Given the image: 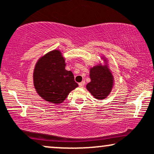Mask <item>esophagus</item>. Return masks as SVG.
I'll return each mask as SVG.
<instances>
[{"mask_svg": "<svg viewBox=\"0 0 154 154\" xmlns=\"http://www.w3.org/2000/svg\"><path fill=\"white\" fill-rule=\"evenodd\" d=\"M85 81H82V82L79 83V88H84V86H85Z\"/></svg>", "mask_w": 154, "mask_h": 154, "instance_id": "1", "label": "esophagus"}]
</instances>
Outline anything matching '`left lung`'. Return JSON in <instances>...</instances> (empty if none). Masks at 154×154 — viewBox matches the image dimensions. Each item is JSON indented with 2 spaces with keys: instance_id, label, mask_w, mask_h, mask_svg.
Listing matches in <instances>:
<instances>
[{
  "instance_id": "obj_1",
  "label": "left lung",
  "mask_w": 154,
  "mask_h": 154,
  "mask_svg": "<svg viewBox=\"0 0 154 154\" xmlns=\"http://www.w3.org/2000/svg\"><path fill=\"white\" fill-rule=\"evenodd\" d=\"M105 62H106L105 59ZM91 82L87 85L88 90L96 99L103 100L108 96L113 86V77L107 65H99L90 68Z\"/></svg>"
}]
</instances>
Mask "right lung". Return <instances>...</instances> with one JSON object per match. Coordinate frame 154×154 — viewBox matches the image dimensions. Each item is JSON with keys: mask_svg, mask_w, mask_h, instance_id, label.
I'll list each match as a JSON object with an SVG mask.
<instances>
[{"mask_svg": "<svg viewBox=\"0 0 154 154\" xmlns=\"http://www.w3.org/2000/svg\"><path fill=\"white\" fill-rule=\"evenodd\" d=\"M65 60L59 50L41 57L34 70V85L44 100L60 104L72 90L78 87L71 71L65 69Z\"/></svg>", "mask_w": 154, "mask_h": 154, "instance_id": "1", "label": "right lung"}]
</instances>
